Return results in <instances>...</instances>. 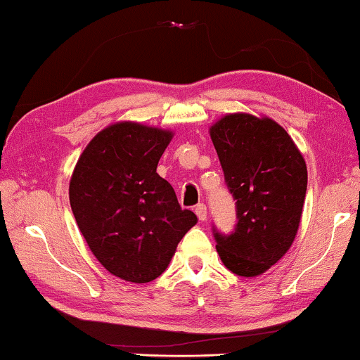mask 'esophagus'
Listing matches in <instances>:
<instances>
[{
	"mask_svg": "<svg viewBox=\"0 0 360 360\" xmlns=\"http://www.w3.org/2000/svg\"><path fill=\"white\" fill-rule=\"evenodd\" d=\"M195 213H196V216H198V219L201 221V223H205L206 218H208V211H206V206L203 203L196 205Z\"/></svg>",
	"mask_w": 360,
	"mask_h": 360,
	"instance_id": "esophagus-1",
	"label": "esophagus"
}]
</instances>
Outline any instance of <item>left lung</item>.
Returning a JSON list of instances; mask_svg holds the SVG:
<instances>
[{
  "label": "left lung",
  "mask_w": 360,
  "mask_h": 360,
  "mask_svg": "<svg viewBox=\"0 0 360 360\" xmlns=\"http://www.w3.org/2000/svg\"><path fill=\"white\" fill-rule=\"evenodd\" d=\"M210 136L238 208L233 234L214 231L216 250L233 274L257 277L292 248L307 195V164L272 117L229 112L210 127Z\"/></svg>",
  "instance_id": "obj_1"
}]
</instances>
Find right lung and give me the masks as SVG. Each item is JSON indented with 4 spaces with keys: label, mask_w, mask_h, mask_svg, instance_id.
<instances>
[{
    "label": "right lung",
    "mask_w": 360,
    "mask_h": 360,
    "mask_svg": "<svg viewBox=\"0 0 360 360\" xmlns=\"http://www.w3.org/2000/svg\"><path fill=\"white\" fill-rule=\"evenodd\" d=\"M172 137L170 129L115 122L88 142L73 169L68 196L78 229L98 262L126 282L159 277L198 223L157 174Z\"/></svg>",
    "instance_id": "right-lung-1"
}]
</instances>
